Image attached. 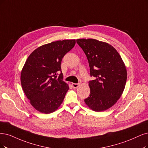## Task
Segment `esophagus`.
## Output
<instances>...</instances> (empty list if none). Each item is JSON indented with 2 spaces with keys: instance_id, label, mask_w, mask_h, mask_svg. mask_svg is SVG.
Listing matches in <instances>:
<instances>
[{
  "instance_id": "1",
  "label": "esophagus",
  "mask_w": 148,
  "mask_h": 148,
  "mask_svg": "<svg viewBox=\"0 0 148 148\" xmlns=\"http://www.w3.org/2000/svg\"><path fill=\"white\" fill-rule=\"evenodd\" d=\"M72 85H73V87L74 88H77V87L79 86V84H75V83H73V84H72Z\"/></svg>"
}]
</instances>
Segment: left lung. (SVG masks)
<instances>
[{"instance_id":"left-lung-1","label":"left lung","mask_w":148,"mask_h":148,"mask_svg":"<svg viewBox=\"0 0 148 148\" xmlns=\"http://www.w3.org/2000/svg\"><path fill=\"white\" fill-rule=\"evenodd\" d=\"M88 59L90 75V96L85 102L91 110H107L121 97L127 80V71L117 51L107 42L95 39L76 40Z\"/></svg>"}]
</instances>
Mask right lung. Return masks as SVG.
Segmentation results:
<instances>
[{
  "instance_id": "add662e5",
  "label": "right lung",
  "mask_w": 148,
  "mask_h": 148,
  "mask_svg": "<svg viewBox=\"0 0 148 148\" xmlns=\"http://www.w3.org/2000/svg\"><path fill=\"white\" fill-rule=\"evenodd\" d=\"M75 44V40L52 42L35 49L26 60L21 71L22 88L40 112L52 113L62 103L69 88L63 80L61 63Z\"/></svg>"
}]
</instances>
